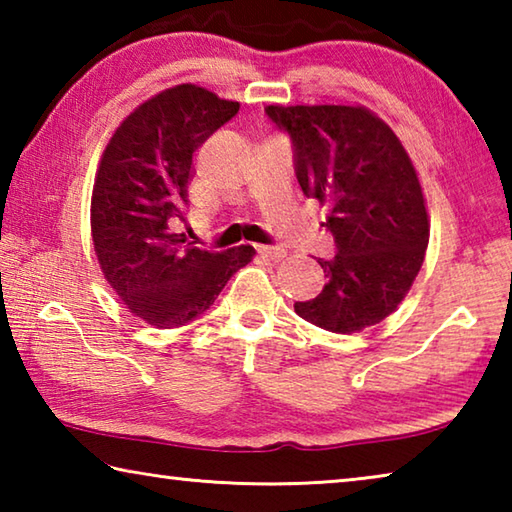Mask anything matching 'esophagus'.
Instances as JSON below:
<instances>
[{
	"label": "esophagus",
	"mask_w": 512,
	"mask_h": 512,
	"mask_svg": "<svg viewBox=\"0 0 512 512\" xmlns=\"http://www.w3.org/2000/svg\"><path fill=\"white\" fill-rule=\"evenodd\" d=\"M257 253L266 259H282L284 255H287V250L280 246H257Z\"/></svg>",
	"instance_id": "obj_1"
}]
</instances>
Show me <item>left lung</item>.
<instances>
[{
  "label": "left lung",
  "instance_id": "left-lung-1",
  "mask_svg": "<svg viewBox=\"0 0 512 512\" xmlns=\"http://www.w3.org/2000/svg\"><path fill=\"white\" fill-rule=\"evenodd\" d=\"M293 142L296 178L329 210L336 255L296 314L327 332L352 334L391 316L420 273L429 216L418 173L397 135L361 106H266Z\"/></svg>",
  "mask_w": 512,
  "mask_h": 512
}]
</instances>
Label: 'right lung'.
Listing matches in <instances>:
<instances>
[{"instance_id":"1","label":"right lung","mask_w":512,"mask_h":512,"mask_svg":"<svg viewBox=\"0 0 512 512\" xmlns=\"http://www.w3.org/2000/svg\"><path fill=\"white\" fill-rule=\"evenodd\" d=\"M239 112L192 83L137 106L110 137L92 189V241L112 291L149 325L189 323L255 255L253 246L225 253L187 244L185 221L194 153Z\"/></svg>"}]
</instances>
